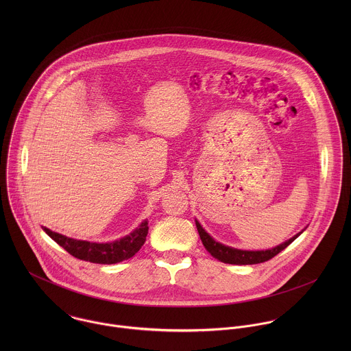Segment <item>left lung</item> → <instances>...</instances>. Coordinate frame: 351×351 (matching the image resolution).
Masks as SVG:
<instances>
[{
  "instance_id": "8db88e82",
  "label": "left lung",
  "mask_w": 351,
  "mask_h": 351,
  "mask_svg": "<svg viewBox=\"0 0 351 351\" xmlns=\"http://www.w3.org/2000/svg\"><path fill=\"white\" fill-rule=\"evenodd\" d=\"M196 227L200 235L201 242L204 245V247L208 250V252L215 256L216 259L224 262V263H231V265H254V263H261V262H266L269 259H271L273 256H276L278 252L287 249L299 235L296 234L293 238H291L289 241L276 246L274 249L270 250H261V251H249V250H239V249H234V247H228L224 246L219 242H216L202 227L200 223L196 220Z\"/></svg>"
}]
</instances>
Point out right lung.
<instances>
[{"label":"right lung","instance_id":"right-lung-1","mask_svg":"<svg viewBox=\"0 0 351 351\" xmlns=\"http://www.w3.org/2000/svg\"><path fill=\"white\" fill-rule=\"evenodd\" d=\"M46 234L52 241H55L59 246H62L69 254L73 256L93 262L101 265H112L121 261H125L134 256L146 242V237L149 234V221L145 220L135 231L130 235L110 242V243H96V242H86V241H77L73 238H67L58 232H53L49 228L43 227Z\"/></svg>","mask_w":351,"mask_h":351}]
</instances>
